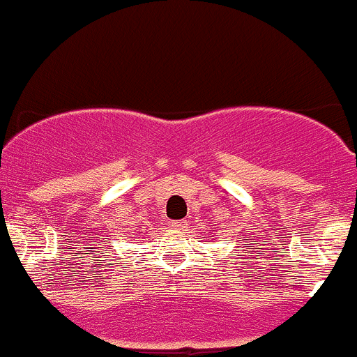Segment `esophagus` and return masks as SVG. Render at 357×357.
I'll return each instance as SVG.
<instances>
[{"label": "esophagus", "mask_w": 357, "mask_h": 357, "mask_svg": "<svg viewBox=\"0 0 357 357\" xmlns=\"http://www.w3.org/2000/svg\"><path fill=\"white\" fill-rule=\"evenodd\" d=\"M172 229H175V231H180V229H185L187 227V222L185 220H174L170 222Z\"/></svg>", "instance_id": "34e87169"}]
</instances>
